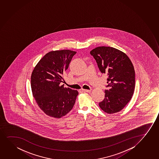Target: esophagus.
Here are the masks:
<instances>
[{"label":"esophagus","instance_id":"obj_1","mask_svg":"<svg viewBox=\"0 0 159 159\" xmlns=\"http://www.w3.org/2000/svg\"><path fill=\"white\" fill-rule=\"evenodd\" d=\"M82 91L83 92H87V93H89V92H91V90H89V89H82Z\"/></svg>","mask_w":159,"mask_h":159}]
</instances>
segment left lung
Returning <instances> with one entry per match:
<instances>
[{
	"label": "left lung",
	"instance_id": "obj_1",
	"mask_svg": "<svg viewBox=\"0 0 159 159\" xmlns=\"http://www.w3.org/2000/svg\"><path fill=\"white\" fill-rule=\"evenodd\" d=\"M102 73H106L108 89L99 103L100 107L108 114L117 113L129 102L135 89L134 66L126 54L115 48L98 47L90 52Z\"/></svg>",
	"mask_w": 159,
	"mask_h": 159
}]
</instances>
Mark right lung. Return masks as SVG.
Wrapping results in <instances>:
<instances>
[{
  "label": "right lung",
  "mask_w": 159,
  "mask_h": 159,
  "mask_svg": "<svg viewBox=\"0 0 159 159\" xmlns=\"http://www.w3.org/2000/svg\"><path fill=\"white\" fill-rule=\"evenodd\" d=\"M76 52L63 50L51 51L41 58L32 73L31 86L33 97L40 109L53 118H61L71 111L78 92L65 88L63 72Z\"/></svg>",
  "instance_id": "add662e5"
}]
</instances>
